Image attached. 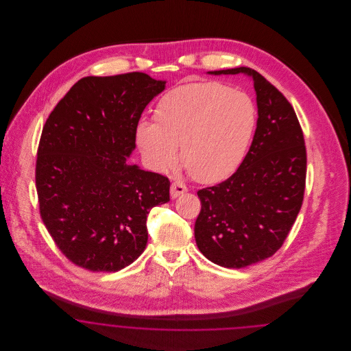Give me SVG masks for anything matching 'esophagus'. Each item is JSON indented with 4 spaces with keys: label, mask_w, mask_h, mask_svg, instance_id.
<instances>
[{
    "label": "esophagus",
    "mask_w": 351,
    "mask_h": 351,
    "mask_svg": "<svg viewBox=\"0 0 351 351\" xmlns=\"http://www.w3.org/2000/svg\"><path fill=\"white\" fill-rule=\"evenodd\" d=\"M184 192H186V186L182 182H173L171 184V196H172V199L179 197L180 195H183Z\"/></svg>",
    "instance_id": "1"
}]
</instances>
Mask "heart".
Instances as JSON below:
<instances>
[{
    "label": "heart",
    "mask_w": 351,
    "mask_h": 351,
    "mask_svg": "<svg viewBox=\"0 0 351 351\" xmlns=\"http://www.w3.org/2000/svg\"><path fill=\"white\" fill-rule=\"evenodd\" d=\"M155 122L142 121L136 141L151 168L166 172L178 163V146L189 175L202 183L226 178L243 160L256 126L250 96L222 83L173 88L156 105Z\"/></svg>",
    "instance_id": "obj_1"
}]
</instances>
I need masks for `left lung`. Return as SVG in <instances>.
Here are the masks:
<instances>
[{"instance_id": "obj_1", "label": "left lung", "mask_w": 351, "mask_h": 351, "mask_svg": "<svg viewBox=\"0 0 351 351\" xmlns=\"http://www.w3.org/2000/svg\"><path fill=\"white\" fill-rule=\"evenodd\" d=\"M246 73L256 92L258 122L241 166L222 183L197 192L199 250L221 267L243 268L272 256L300 212L306 149L292 105L259 72L247 67L212 71Z\"/></svg>"}]
</instances>
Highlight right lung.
Instances as JSON below:
<instances>
[{"instance_id": "1", "label": "right lung", "mask_w": 351, "mask_h": 351, "mask_svg": "<svg viewBox=\"0 0 351 351\" xmlns=\"http://www.w3.org/2000/svg\"><path fill=\"white\" fill-rule=\"evenodd\" d=\"M166 82L143 72L86 76L47 118L35 165L39 213L55 245L79 267L116 272L147 245L151 208L169 180L126 163L139 118Z\"/></svg>"}]
</instances>
